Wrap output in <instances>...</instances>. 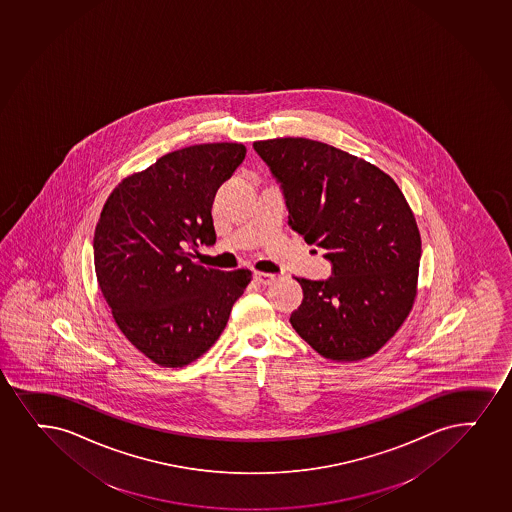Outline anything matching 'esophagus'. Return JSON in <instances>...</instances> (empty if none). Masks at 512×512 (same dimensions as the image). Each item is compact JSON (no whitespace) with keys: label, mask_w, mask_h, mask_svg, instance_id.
Segmentation results:
<instances>
[{"label":"esophagus","mask_w":512,"mask_h":512,"mask_svg":"<svg viewBox=\"0 0 512 512\" xmlns=\"http://www.w3.org/2000/svg\"><path fill=\"white\" fill-rule=\"evenodd\" d=\"M253 279H255L257 283L267 286V284H271L272 281H274V276H272V274H267V272H255V274H253Z\"/></svg>","instance_id":"34e87169"}]
</instances>
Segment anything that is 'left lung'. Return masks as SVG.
<instances>
[{
    "mask_svg": "<svg viewBox=\"0 0 512 512\" xmlns=\"http://www.w3.org/2000/svg\"><path fill=\"white\" fill-rule=\"evenodd\" d=\"M253 149L281 183L291 229L332 264L325 281L296 277L303 301L293 329L327 360L375 355L416 298L421 238L403 192L382 169L324 142L286 137Z\"/></svg>",
    "mask_w": 512,
    "mask_h": 512,
    "instance_id": "1",
    "label": "left lung"
}]
</instances>
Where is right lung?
Segmentation results:
<instances>
[{
    "label": "right lung",
    "mask_w": 512,
    "mask_h": 512,
    "mask_svg": "<svg viewBox=\"0 0 512 512\" xmlns=\"http://www.w3.org/2000/svg\"><path fill=\"white\" fill-rule=\"evenodd\" d=\"M245 154L228 142L169 152L123 178L101 211L97 284L123 336L156 365L181 368L204 355L252 281L248 269H205L188 252L216 243L212 200Z\"/></svg>",
    "instance_id": "right-lung-1"
}]
</instances>
